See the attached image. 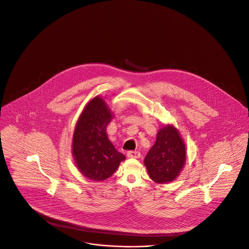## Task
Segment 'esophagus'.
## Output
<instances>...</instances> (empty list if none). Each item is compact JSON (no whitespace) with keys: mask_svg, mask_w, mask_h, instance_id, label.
<instances>
[{"mask_svg":"<svg viewBox=\"0 0 249 249\" xmlns=\"http://www.w3.org/2000/svg\"><path fill=\"white\" fill-rule=\"evenodd\" d=\"M127 156L129 158H139L140 157V153L137 151H131L127 153Z\"/></svg>","mask_w":249,"mask_h":249,"instance_id":"esophagus-1","label":"esophagus"}]
</instances>
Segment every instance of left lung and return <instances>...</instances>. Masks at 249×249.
<instances>
[{
    "label": "left lung",
    "instance_id": "obj_1",
    "mask_svg": "<svg viewBox=\"0 0 249 249\" xmlns=\"http://www.w3.org/2000/svg\"><path fill=\"white\" fill-rule=\"evenodd\" d=\"M186 146L178 130L172 125L159 129L156 140L144 164L153 182L166 184L174 181L182 172L186 163Z\"/></svg>",
    "mask_w": 249,
    "mask_h": 249
}]
</instances>
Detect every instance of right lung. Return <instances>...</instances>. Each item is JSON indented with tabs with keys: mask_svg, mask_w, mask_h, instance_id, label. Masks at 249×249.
<instances>
[{
	"mask_svg": "<svg viewBox=\"0 0 249 249\" xmlns=\"http://www.w3.org/2000/svg\"><path fill=\"white\" fill-rule=\"evenodd\" d=\"M114 114L105 100L93 97L77 119L73 134L72 154L78 171L90 180L101 182L117 170L124 154L115 150L106 127Z\"/></svg>",
	"mask_w": 249,
	"mask_h": 249,
	"instance_id": "obj_1",
	"label": "right lung"
}]
</instances>
